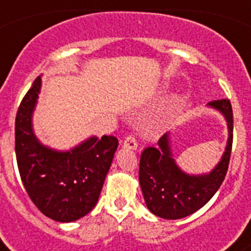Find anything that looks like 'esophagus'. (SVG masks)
Masks as SVG:
<instances>
[{
  "label": "esophagus",
  "instance_id": "obj_1",
  "mask_svg": "<svg viewBox=\"0 0 251 251\" xmlns=\"http://www.w3.org/2000/svg\"><path fill=\"white\" fill-rule=\"evenodd\" d=\"M124 148H129V150H137L138 148V142L134 134H129V136L126 137L123 143Z\"/></svg>",
  "mask_w": 251,
  "mask_h": 251
}]
</instances>
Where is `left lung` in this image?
<instances>
[{
	"label": "left lung",
	"instance_id": "8db88e82",
	"mask_svg": "<svg viewBox=\"0 0 251 251\" xmlns=\"http://www.w3.org/2000/svg\"><path fill=\"white\" fill-rule=\"evenodd\" d=\"M225 115L229 139L219 165L207 175L190 176L177 167L172 158L168 134L162 136L157 147L143 150L139 159V183L147 207L163 219H182L196 212L220 188L229 168L232 148L234 118L229 99L208 103Z\"/></svg>",
	"mask_w": 251,
	"mask_h": 251
}]
</instances>
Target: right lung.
Segmentation results:
<instances>
[{"label": "right lung", "mask_w": 251, "mask_h": 251, "mask_svg": "<svg viewBox=\"0 0 251 251\" xmlns=\"http://www.w3.org/2000/svg\"><path fill=\"white\" fill-rule=\"evenodd\" d=\"M41 86L37 76L22 99L15 122V152L21 181L31 201L45 216L70 223L85 216L98 202L118 139L92 137L69 152L40 145L31 115Z\"/></svg>", "instance_id": "right-lung-1"}]
</instances>
